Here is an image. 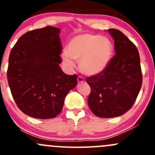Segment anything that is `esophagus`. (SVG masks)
<instances>
[{
    "instance_id": "1",
    "label": "esophagus",
    "mask_w": 155,
    "mask_h": 155,
    "mask_svg": "<svg viewBox=\"0 0 155 155\" xmlns=\"http://www.w3.org/2000/svg\"><path fill=\"white\" fill-rule=\"evenodd\" d=\"M77 80H78V82H85V79H84L83 77H82V76H79V77H78V79H77Z\"/></svg>"
}]
</instances>
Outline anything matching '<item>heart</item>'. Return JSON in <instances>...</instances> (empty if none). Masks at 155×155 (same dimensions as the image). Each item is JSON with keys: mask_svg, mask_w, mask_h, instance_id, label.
I'll return each mask as SVG.
<instances>
[{"mask_svg": "<svg viewBox=\"0 0 155 155\" xmlns=\"http://www.w3.org/2000/svg\"><path fill=\"white\" fill-rule=\"evenodd\" d=\"M113 44L109 38L86 33L69 42L61 59L68 68L74 67V60L79 61V69L86 76H97L107 69L113 54Z\"/></svg>", "mask_w": 155, "mask_h": 155, "instance_id": "obj_1", "label": "heart"}]
</instances>
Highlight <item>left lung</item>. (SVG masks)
<instances>
[{"label": "left lung", "instance_id": "1", "mask_svg": "<svg viewBox=\"0 0 155 155\" xmlns=\"http://www.w3.org/2000/svg\"><path fill=\"white\" fill-rule=\"evenodd\" d=\"M115 55L103 73L87 78L91 88L87 104L101 118L123 115L134 105L143 82L140 58L135 45L116 29H109Z\"/></svg>", "mask_w": 155, "mask_h": 155}]
</instances>
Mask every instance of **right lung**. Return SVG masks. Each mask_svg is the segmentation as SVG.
<instances>
[{
    "label": "right lung",
    "mask_w": 155,
    "mask_h": 155,
    "mask_svg": "<svg viewBox=\"0 0 155 155\" xmlns=\"http://www.w3.org/2000/svg\"><path fill=\"white\" fill-rule=\"evenodd\" d=\"M58 28L47 26L23 34L9 57L7 80L20 110L40 119L57 116L65 97L77 85V76L62 71Z\"/></svg>",
    "instance_id": "1"
}]
</instances>
